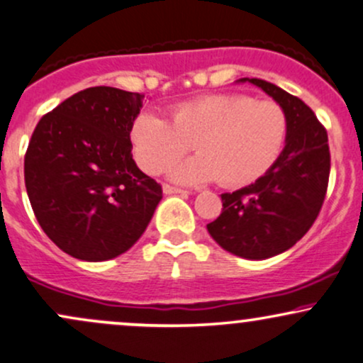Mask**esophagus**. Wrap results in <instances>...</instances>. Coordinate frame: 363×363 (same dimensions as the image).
Masks as SVG:
<instances>
[{"mask_svg": "<svg viewBox=\"0 0 363 363\" xmlns=\"http://www.w3.org/2000/svg\"><path fill=\"white\" fill-rule=\"evenodd\" d=\"M163 191L166 195H173V194H178V195H186L189 191L183 190V189H178V186H172V185H163Z\"/></svg>", "mask_w": 363, "mask_h": 363, "instance_id": "obj_1", "label": "esophagus"}]
</instances>
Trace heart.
Here are the masks:
<instances>
[{
    "mask_svg": "<svg viewBox=\"0 0 363 363\" xmlns=\"http://www.w3.org/2000/svg\"><path fill=\"white\" fill-rule=\"evenodd\" d=\"M289 115L274 100L250 95H208L173 106L169 121L140 112L130 125L135 161L157 174L191 147L199 155L174 166L178 182H211L229 189L255 183L282 155Z\"/></svg>",
    "mask_w": 363,
    "mask_h": 363,
    "instance_id": "1",
    "label": "heart"
}]
</instances>
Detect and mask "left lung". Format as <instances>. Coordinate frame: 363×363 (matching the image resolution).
<instances>
[{
	"label": "left lung",
	"mask_w": 363,
	"mask_h": 363,
	"mask_svg": "<svg viewBox=\"0 0 363 363\" xmlns=\"http://www.w3.org/2000/svg\"><path fill=\"white\" fill-rule=\"evenodd\" d=\"M240 81H250L284 106L287 143L259 180L220 195L223 212L207 231L236 257L265 259L292 248L316 220L330 180V146L325 125L301 98L258 78Z\"/></svg>",
	"instance_id": "left-lung-1"
}]
</instances>
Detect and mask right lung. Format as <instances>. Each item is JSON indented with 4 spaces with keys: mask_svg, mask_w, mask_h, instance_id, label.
Instances as JSON below:
<instances>
[{
    "mask_svg": "<svg viewBox=\"0 0 363 363\" xmlns=\"http://www.w3.org/2000/svg\"><path fill=\"white\" fill-rule=\"evenodd\" d=\"M144 95L93 86L37 123L25 152L33 214L55 246L84 262L125 253L146 231L161 185L132 160L130 125Z\"/></svg>",
    "mask_w": 363,
    "mask_h": 363,
    "instance_id": "1",
    "label": "right lung"
}]
</instances>
